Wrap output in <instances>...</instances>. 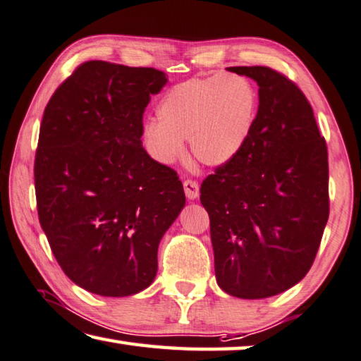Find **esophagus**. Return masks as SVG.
I'll list each match as a JSON object with an SVG mask.
<instances>
[{
	"instance_id": "esophagus-1",
	"label": "esophagus",
	"mask_w": 361,
	"mask_h": 361,
	"mask_svg": "<svg viewBox=\"0 0 361 361\" xmlns=\"http://www.w3.org/2000/svg\"><path fill=\"white\" fill-rule=\"evenodd\" d=\"M184 190H185V197L190 200V201L197 200L200 197V185H198V182H195L192 179H187L184 182Z\"/></svg>"
}]
</instances>
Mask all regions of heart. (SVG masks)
<instances>
[{"label": "heart", "mask_w": 361, "mask_h": 361, "mask_svg": "<svg viewBox=\"0 0 361 361\" xmlns=\"http://www.w3.org/2000/svg\"><path fill=\"white\" fill-rule=\"evenodd\" d=\"M255 114L257 90L244 75L188 79L158 101V120L144 123V147L158 163L171 164L184 155V139H188L200 163L224 166L247 142Z\"/></svg>", "instance_id": "b5f03b06"}]
</instances>
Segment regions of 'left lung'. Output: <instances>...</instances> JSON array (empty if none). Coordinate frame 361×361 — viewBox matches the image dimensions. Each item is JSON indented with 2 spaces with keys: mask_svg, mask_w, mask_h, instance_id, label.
<instances>
[{
  "mask_svg": "<svg viewBox=\"0 0 361 361\" xmlns=\"http://www.w3.org/2000/svg\"><path fill=\"white\" fill-rule=\"evenodd\" d=\"M258 85L247 142L201 184L211 219L219 287L262 300L296 286L311 269L328 222V154L312 107L286 75L233 66Z\"/></svg>",
  "mask_w": 361,
  "mask_h": 361,
  "instance_id": "8db88e82",
  "label": "left lung"
}]
</instances>
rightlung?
Returning <instances> with one entry per match:
<instances>
[{
    "label": "right lung",
    "mask_w": 361,
    "mask_h": 361,
    "mask_svg": "<svg viewBox=\"0 0 361 361\" xmlns=\"http://www.w3.org/2000/svg\"><path fill=\"white\" fill-rule=\"evenodd\" d=\"M168 78L93 60L56 88L35 160L37 216L56 262L101 296L142 292L164 233L185 206L182 182L142 147V114Z\"/></svg>",
    "instance_id": "add662e5"
}]
</instances>
